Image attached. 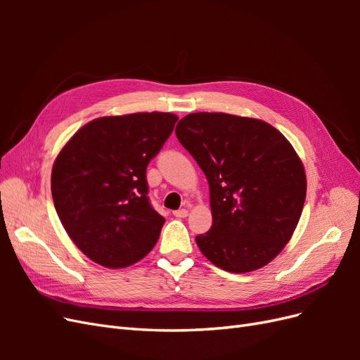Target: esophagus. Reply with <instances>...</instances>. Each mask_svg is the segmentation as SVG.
I'll list each match as a JSON object with an SVG mask.
<instances>
[{
    "mask_svg": "<svg viewBox=\"0 0 360 360\" xmlns=\"http://www.w3.org/2000/svg\"><path fill=\"white\" fill-rule=\"evenodd\" d=\"M172 214L176 217H186L188 216V210L186 209H179L176 212H172Z\"/></svg>",
    "mask_w": 360,
    "mask_h": 360,
    "instance_id": "34e87169",
    "label": "esophagus"
}]
</instances>
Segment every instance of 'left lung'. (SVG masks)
Segmentation results:
<instances>
[{
    "instance_id": "8db88e82",
    "label": "left lung",
    "mask_w": 360,
    "mask_h": 360,
    "mask_svg": "<svg viewBox=\"0 0 360 360\" xmlns=\"http://www.w3.org/2000/svg\"><path fill=\"white\" fill-rule=\"evenodd\" d=\"M176 135L210 186L212 228L195 237L207 259L246 274L288 243L307 198V177L287 138L266 122L222 112L181 118Z\"/></svg>"
}]
</instances>
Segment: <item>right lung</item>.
I'll use <instances>...</instances> for the list:
<instances>
[{
	"instance_id": "add662e5",
	"label": "right lung",
	"mask_w": 360,
	"mask_h": 360,
	"mask_svg": "<svg viewBox=\"0 0 360 360\" xmlns=\"http://www.w3.org/2000/svg\"><path fill=\"white\" fill-rule=\"evenodd\" d=\"M177 120L169 112L96 118L60 151L51 176L53 205L94 263L127 267L156 245L165 217L150 204L146 171Z\"/></svg>"
}]
</instances>
